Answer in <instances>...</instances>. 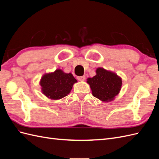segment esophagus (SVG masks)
I'll list each match as a JSON object with an SVG mask.
<instances>
[{
  "label": "esophagus",
  "instance_id": "1",
  "mask_svg": "<svg viewBox=\"0 0 159 159\" xmlns=\"http://www.w3.org/2000/svg\"><path fill=\"white\" fill-rule=\"evenodd\" d=\"M77 79H78L79 81H83L85 80V77L84 75H83V76H78V77H77Z\"/></svg>",
  "mask_w": 159,
  "mask_h": 159
}]
</instances>
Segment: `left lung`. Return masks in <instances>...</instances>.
Wrapping results in <instances>:
<instances>
[{
    "instance_id": "left-lung-1",
    "label": "left lung",
    "mask_w": 159,
    "mask_h": 159,
    "mask_svg": "<svg viewBox=\"0 0 159 159\" xmlns=\"http://www.w3.org/2000/svg\"><path fill=\"white\" fill-rule=\"evenodd\" d=\"M95 73L96 75L93 78L87 79L93 96L103 102L114 100L121 89V77L115 72L103 68H98Z\"/></svg>"
}]
</instances>
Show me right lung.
<instances>
[{"instance_id": "obj_1", "label": "right lung", "mask_w": 159, "mask_h": 159, "mask_svg": "<svg viewBox=\"0 0 159 159\" xmlns=\"http://www.w3.org/2000/svg\"><path fill=\"white\" fill-rule=\"evenodd\" d=\"M71 73H65L61 69L46 73L40 81L41 91L46 97L52 100H58L68 95L77 82Z\"/></svg>"}]
</instances>
